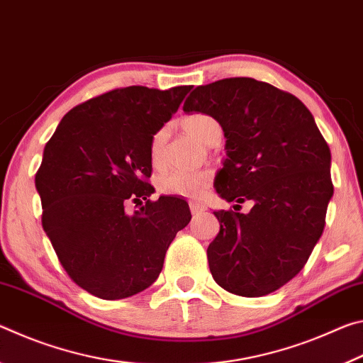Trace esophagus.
<instances>
[{
	"mask_svg": "<svg viewBox=\"0 0 363 363\" xmlns=\"http://www.w3.org/2000/svg\"><path fill=\"white\" fill-rule=\"evenodd\" d=\"M189 206H190V211H192V214L203 213L206 210V206L203 203H199V201H189Z\"/></svg>",
	"mask_w": 363,
	"mask_h": 363,
	"instance_id": "esophagus-1",
	"label": "esophagus"
}]
</instances>
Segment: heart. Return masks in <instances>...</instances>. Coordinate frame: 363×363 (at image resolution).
<instances>
[{
  "label": "heart",
  "instance_id": "b5f03b06",
  "mask_svg": "<svg viewBox=\"0 0 363 363\" xmlns=\"http://www.w3.org/2000/svg\"><path fill=\"white\" fill-rule=\"evenodd\" d=\"M181 125L184 130L192 134L200 143L206 145H213L218 139H220V125L206 113H192L184 116ZM168 138L167 128H160L153 134L150 140V158L152 163L158 167L162 163L164 143ZM211 181V171L208 169H169L158 177L157 186L158 190L168 195H182V196H199L203 194Z\"/></svg>",
  "mask_w": 363,
  "mask_h": 363
}]
</instances>
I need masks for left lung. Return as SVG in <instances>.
Returning a JSON list of instances; mask_svg holds the SVG:
<instances>
[{"label": "left lung", "instance_id": "obj_1", "mask_svg": "<svg viewBox=\"0 0 363 363\" xmlns=\"http://www.w3.org/2000/svg\"><path fill=\"white\" fill-rule=\"evenodd\" d=\"M182 108L223 128L220 199L253 201L247 214L214 211L220 229L206 251L213 279L238 296H266L299 274L322 235L333 196L330 147L298 97L255 78L196 86Z\"/></svg>", "mask_w": 363, "mask_h": 363}]
</instances>
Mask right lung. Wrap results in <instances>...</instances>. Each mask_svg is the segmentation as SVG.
<instances>
[{"label": "right lung", "mask_w": 363, "mask_h": 363, "mask_svg": "<svg viewBox=\"0 0 363 363\" xmlns=\"http://www.w3.org/2000/svg\"><path fill=\"white\" fill-rule=\"evenodd\" d=\"M192 86L108 91L73 107L35 176L43 229L70 279L101 299L130 298L163 269L176 233L192 219L186 200L155 192L150 140ZM146 205L130 215V201ZM138 206V205H136Z\"/></svg>", "instance_id": "right-lung-1"}]
</instances>
